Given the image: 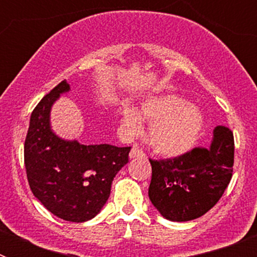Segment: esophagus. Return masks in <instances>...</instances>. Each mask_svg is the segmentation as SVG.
<instances>
[{
	"instance_id": "obj_1",
	"label": "esophagus",
	"mask_w": 257,
	"mask_h": 257,
	"mask_svg": "<svg viewBox=\"0 0 257 257\" xmlns=\"http://www.w3.org/2000/svg\"><path fill=\"white\" fill-rule=\"evenodd\" d=\"M145 154L143 153L142 151H140L136 145H134L133 148H131V152H130V158L131 160H134V158H139V157H144Z\"/></svg>"
}]
</instances>
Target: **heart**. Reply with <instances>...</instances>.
<instances>
[{"mask_svg":"<svg viewBox=\"0 0 257 257\" xmlns=\"http://www.w3.org/2000/svg\"><path fill=\"white\" fill-rule=\"evenodd\" d=\"M123 126L127 134L142 131L140 118L151 123L148 142L156 153L179 157L196 145L203 127V115L196 106L175 95H161L145 99L138 112L131 106L123 109Z\"/></svg>","mask_w":257,"mask_h":257,"instance_id":"1","label":"heart"}]
</instances>
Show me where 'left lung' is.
I'll return each instance as SVG.
<instances>
[{"instance_id":"left-lung-1","label":"left lung","mask_w":257,"mask_h":257,"mask_svg":"<svg viewBox=\"0 0 257 257\" xmlns=\"http://www.w3.org/2000/svg\"><path fill=\"white\" fill-rule=\"evenodd\" d=\"M149 199L165 219L190 221L221 198L233 174L234 138L228 127H215L210 147L194 148L172 160L154 161Z\"/></svg>"}]
</instances>
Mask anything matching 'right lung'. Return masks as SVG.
<instances>
[{"instance_id": "right-lung-1", "label": "right lung", "mask_w": 257, "mask_h": 257, "mask_svg": "<svg viewBox=\"0 0 257 257\" xmlns=\"http://www.w3.org/2000/svg\"><path fill=\"white\" fill-rule=\"evenodd\" d=\"M69 91V83L64 79L32 112L24 163L36 198L52 215L83 222L96 216L105 205L113 179L128 162L131 148L85 145L56 135L51 127V108L60 95Z\"/></svg>"}]
</instances>
